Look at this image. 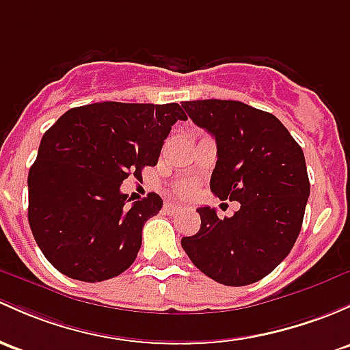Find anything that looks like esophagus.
Here are the masks:
<instances>
[{"mask_svg": "<svg viewBox=\"0 0 350 350\" xmlns=\"http://www.w3.org/2000/svg\"><path fill=\"white\" fill-rule=\"evenodd\" d=\"M179 209H181V206H179V204H174V203H165L164 204V211L167 213V215H174V213H178Z\"/></svg>", "mask_w": 350, "mask_h": 350, "instance_id": "34e87169", "label": "esophagus"}]
</instances>
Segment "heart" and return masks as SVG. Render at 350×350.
<instances>
[{
  "mask_svg": "<svg viewBox=\"0 0 350 350\" xmlns=\"http://www.w3.org/2000/svg\"><path fill=\"white\" fill-rule=\"evenodd\" d=\"M196 186H198V183L194 181V179H185V181H179L178 185L174 186V191H176V194H179V196L187 198V196H191L194 191H196Z\"/></svg>",
  "mask_w": 350,
  "mask_h": 350,
  "instance_id": "b5f03b06",
  "label": "heart"
}]
</instances>
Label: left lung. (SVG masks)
I'll return each mask as SVG.
<instances>
[{"label":"left lung","instance_id":"1","mask_svg":"<svg viewBox=\"0 0 350 350\" xmlns=\"http://www.w3.org/2000/svg\"><path fill=\"white\" fill-rule=\"evenodd\" d=\"M183 109L215 137L211 191L238 201L231 218L200 208L201 228L181 240L189 260L215 282L243 286L280 265L299 238L310 183L301 147L270 112L238 100H191Z\"/></svg>","mask_w":350,"mask_h":350}]
</instances>
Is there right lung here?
Listing matches in <instances>:
<instances>
[{
    "mask_svg": "<svg viewBox=\"0 0 350 350\" xmlns=\"http://www.w3.org/2000/svg\"><path fill=\"white\" fill-rule=\"evenodd\" d=\"M186 119L179 104L98 102L70 109L43 134L28 172V221L58 271L94 283L134 263L163 200L149 193L129 208L120 185L156 165L171 126Z\"/></svg>",
    "mask_w": 350,
    "mask_h": 350,
    "instance_id": "obj_1",
    "label": "right lung"
}]
</instances>
